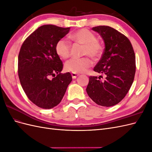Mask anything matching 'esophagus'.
I'll return each mask as SVG.
<instances>
[{
	"instance_id": "esophagus-1",
	"label": "esophagus",
	"mask_w": 152,
	"mask_h": 152,
	"mask_svg": "<svg viewBox=\"0 0 152 152\" xmlns=\"http://www.w3.org/2000/svg\"><path fill=\"white\" fill-rule=\"evenodd\" d=\"M79 75L78 74H77V73H72V78L73 79H76V78L77 77V76Z\"/></svg>"
}]
</instances>
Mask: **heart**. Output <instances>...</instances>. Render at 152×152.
<instances>
[{
    "label": "heart",
    "instance_id": "b5f03b06",
    "mask_svg": "<svg viewBox=\"0 0 152 152\" xmlns=\"http://www.w3.org/2000/svg\"><path fill=\"white\" fill-rule=\"evenodd\" d=\"M70 38L77 43L84 45V55H88L94 59H97L102 55V45L91 31L87 29H80L70 35ZM55 49L59 57L66 59L70 56V44L66 39H61L56 42ZM92 65L93 61L89 57L72 58L66 62L65 68L68 72L80 73L85 72Z\"/></svg>",
    "mask_w": 152,
    "mask_h": 152
}]
</instances>
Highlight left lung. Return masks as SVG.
<instances>
[{
	"label": "left lung",
	"mask_w": 152,
	"mask_h": 152,
	"mask_svg": "<svg viewBox=\"0 0 152 152\" xmlns=\"http://www.w3.org/2000/svg\"><path fill=\"white\" fill-rule=\"evenodd\" d=\"M92 30L102 37L105 46L94 70L106 78L102 81L99 77H89L86 91L96 104L112 107L121 102L132 86L136 72L134 52L129 40L112 27L98 26Z\"/></svg>",
	"instance_id": "1"
}]
</instances>
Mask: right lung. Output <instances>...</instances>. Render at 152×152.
Instances as JSON below:
<instances>
[{"instance_id": "1", "label": "right lung", "mask_w": 152, "mask_h": 152, "mask_svg": "<svg viewBox=\"0 0 152 152\" xmlns=\"http://www.w3.org/2000/svg\"><path fill=\"white\" fill-rule=\"evenodd\" d=\"M70 29L42 25L28 37L21 47L18 55L20 83L27 97L40 108L50 109L57 106L72 80L70 73H61L63 63L55 49L56 42Z\"/></svg>"}]
</instances>
